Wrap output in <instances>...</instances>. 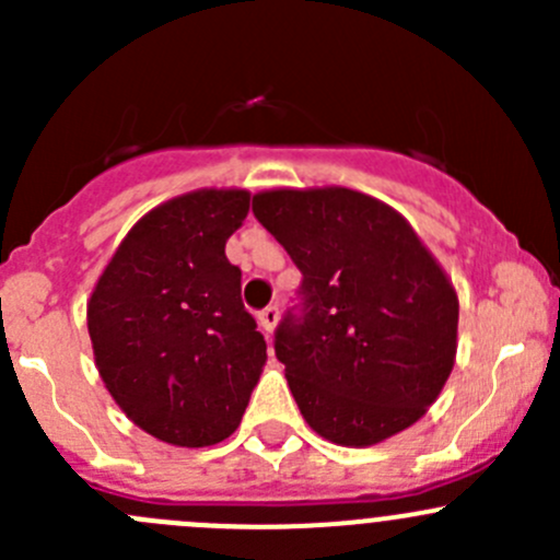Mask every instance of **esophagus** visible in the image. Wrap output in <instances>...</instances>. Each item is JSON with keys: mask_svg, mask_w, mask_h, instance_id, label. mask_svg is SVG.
<instances>
[{"mask_svg": "<svg viewBox=\"0 0 560 560\" xmlns=\"http://www.w3.org/2000/svg\"><path fill=\"white\" fill-rule=\"evenodd\" d=\"M257 319H259V327H262L265 332H273L276 322H279V308H276V306H265L262 312L257 314Z\"/></svg>", "mask_w": 560, "mask_h": 560, "instance_id": "1", "label": "esophagus"}]
</instances>
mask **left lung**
<instances>
[{
	"label": "left lung",
	"instance_id": "8db88e82",
	"mask_svg": "<svg viewBox=\"0 0 560 560\" xmlns=\"http://www.w3.org/2000/svg\"><path fill=\"white\" fill-rule=\"evenodd\" d=\"M252 211L303 273L273 341L303 420L341 447L415 425L457 352V295L436 257L395 208L343 186L259 191Z\"/></svg>",
	"mask_w": 560,
	"mask_h": 560
}]
</instances>
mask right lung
<instances>
[{"instance_id":"right-lung-1","label":"right lung","mask_w":560,"mask_h":560,"mask_svg":"<svg viewBox=\"0 0 560 560\" xmlns=\"http://www.w3.org/2000/svg\"><path fill=\"white\" fill-rule=\"evenodd\" d=\"M246 189H197L145 213L86 306L94 363L124 415L160 442L208 447L241 425L265 338L224 254Z\"/></svg>"}]
</instances>
